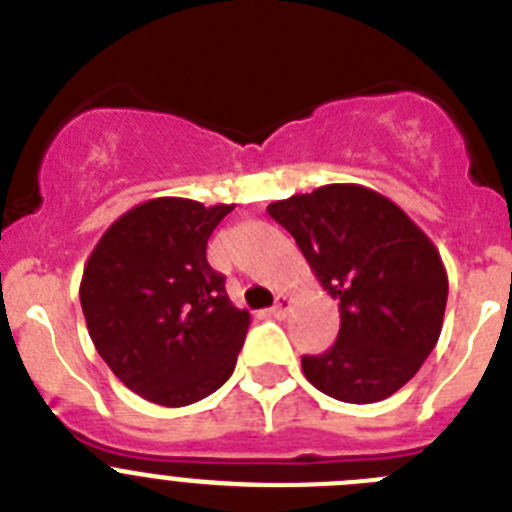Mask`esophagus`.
I'll list each match as a JSON object with an SVG mask.
<instances>
[{
  "instance_id": "obj_1",
  "label": "esophagus",
  "mask_w": 512,
  "mask_h": 512,
  "mask_svg": "<svg viewBox=\"0 0 512 512\" xmlns=\"http://www.w3.org/2000/svg\"><path fill=\"white\" fill-rule=\"evenodd\" d=\"M289 307H292V299L284 297V294H279V297H276V302H274V307H271V314L281 320V317H287Z\"/></svg>"
}]
</instances>
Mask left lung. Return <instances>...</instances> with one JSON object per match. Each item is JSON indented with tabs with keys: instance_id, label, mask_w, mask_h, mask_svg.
<instances>
[{
	"instance_id": "8db88e82",
	"label": "left lung",
	"mask_w": 512,
	"mask_h": 512,
	"mask_svg": "<svg viewBox=\"0 0 512 512\" xmlns=\"http://www.w3.org/2000/svg\"><path fill=\"white\" fill-rule=\"evenodd\" d=\"M266 213L340 307L335 345L302 358L307 381L345 403L393 396L442 332L449 284L437 246L396 203L360 185L317 187Z\"/></svg>"
}]
</instances>
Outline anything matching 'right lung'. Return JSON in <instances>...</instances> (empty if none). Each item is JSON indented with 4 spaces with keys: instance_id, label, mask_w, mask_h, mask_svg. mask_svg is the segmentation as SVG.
<instances>
[{
    "instance_id": "1",
    "label": "right lung",
    "mask_w": 512,
    "mask_h": 512,
    "mask_svg": "<svg viewBox=\"0 0 512 512\" xmlns=\"http://www.w3.org/2000/svg\"><path fill=\"white\" fill-rule=\"evenodd\" d=\"M233 205L154 198L101 236L83 269L88 335L114 375L159 406H190L218 391L246 340V309L225 294L205 248Z\"/></svg>"
}]
</instances>
